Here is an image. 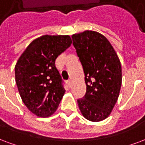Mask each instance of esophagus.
<instances>
[{
	"label": "esophagus",
	"instance_id": "obj_1",
	"mask_svg": "<svg viewBox=\"0 0 145 145\" xmlns=\"http://www.w3.org/2000/svg\"><path fill=\"white\" fill-rule=\"evenodd\" d=\"M72 81L71 79L68 80V82H67V85H68V86L69 87V88L72 86Z\"/></svg>",
	"mask_w": 145,
	"mask_h": 145
}]
</instances>
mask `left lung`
Returning a JSON list of instances; mask_svg holds the SVG:
<instances>
[{
  "label": "left lung",
  "instance_id": "8db88e82",
  "mask_svg": "<svg viewBox=\"0 0 145 145\" xmlns=\"http://www.w3.org/2000/svg\"><path fill=\"white\" fill-rule=\"evenodd\" d=\"M85 74L86 93L78 100L82 115L98 122L112 112L119 96L122 76L120 59L105 36L93 30L72 35Z\"/></svg>",
  "mask_w": 145,
  "mask_h": 145
}]
</instances>
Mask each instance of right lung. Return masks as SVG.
<instances>
[{"instance_id":"obj_1","label":"right lung","mask_w":145,"mask_h":145,"mask_svg":"<svg viewBox=\"0 0 145 145\" xmlns=\"http://www.w3.org/2000/svg\"><path fill=\"white\" fill-rule=\"evenodd\" d=\"M72 44L69 35H43L29 44L15 65V81L23 102L38 117L55 112L65 93L55 61Z\"/></svg>"}]
</instances>
